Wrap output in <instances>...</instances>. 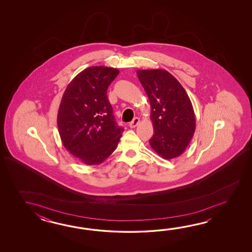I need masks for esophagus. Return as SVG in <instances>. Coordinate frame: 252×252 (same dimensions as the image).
<instances>
[{
  "label": "esophagus",
  "mask_w": 252,
  "mask_h": 252,
  "mask_svg": "<svg viewBox=\"0 0 252 252\" xmlns=\"http://www.w3.org/2000/svg\"><path fill=\"white\" fill-rule=\"evenodd\" d=\"M139 118L138 117H136V118L133 119V121L131 122V123H129V127L131 128H135V127H137V125L139 124Z\"/></svg>",
  "instance_id": "1"
}]
</instances>
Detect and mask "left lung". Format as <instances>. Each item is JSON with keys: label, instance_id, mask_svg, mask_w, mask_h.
Listing matches in <instances>:
<instances>
[{"label": "left lung", "instance_id": "8db88e82", "mask_svg": "<svg viewBox=\"0 0 252 252\" xmlns=\"http://www.w3.org/2000/svg\"><path fill=\"white\" fill-rule=\"evenodd\" d=\"M137 75L150 99L154 128L151 148L164 159L182 155L195 130V115L187 92L166 70L139 69Z\"/></svg>", "mask_w": 252, "mask_h": 252}]
</instances>
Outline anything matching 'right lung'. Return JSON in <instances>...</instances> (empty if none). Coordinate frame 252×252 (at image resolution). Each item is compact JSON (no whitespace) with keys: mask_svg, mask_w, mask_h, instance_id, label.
Listing matches in <instances>:
<instances>
[{"mask_svg":"<svg viewBox=\"0 0 252 252\" xmlns=\"http://www.w3.org/2000/svg\"><path fill=\"white\" fill-rule=\"evenodd\" d=\"M119 73L102 65L86 68L70 82L61 99L60 139L65 150L87 166L99 165L112 155L124 132L116 124L106 92Z\"/></svg>","mask_w":252,"mask_h":252,"instance_id":"add662e5","label":"right lung"}]
</instances>
